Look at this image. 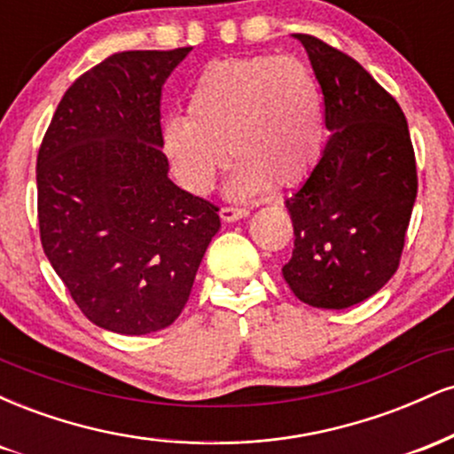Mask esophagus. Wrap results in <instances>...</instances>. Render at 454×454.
Here are the masks:
<instances>
[{"instance_id": "esophagus-1", "label": "esophagus", "mask_w": 454, "mask_h": 454, "mask_svg": "<svg viewBox=\"0 0 454 454\" xmlns=\"http://www.w3.org/2000/svg\"><path fill=\"white\" fill-rule=\"evenodd\" d=\"M249 211L245 207H222L220 209V217L223 222H237L241 217H247Z\"/></svg>"}]
</instances>
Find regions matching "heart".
Segmentation results:
<instances>
[{"instance_id": "heart-1", "label": "heart", "mask_w": 454, "mask_h": 454, "mask_svg": "<svg viewBox=\"0 0 454 454\" xmlns=\"http://www.w3.org/2000/svg\"><path fill=\"white\" fill-rule=\"evenodd\" d=\"M325 140L322 98L309 66L293 55L232 57L207 66L187 93L185 119L161 128V151L192 194H207L222 166L234 164L239 196L303 184Z\"/></svg>"}]
</instances>
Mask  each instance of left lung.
<instances>
[{
	"label": "left lung",
	"mask_w": 454,
	"mask_h": 454,
	"mask_svg": "<svg viewBox=\"0 0 454 454\" xmlns=\"http://www.w3.org/2000/svg\"><path fill=\"white\" fill-rule=\"evenodd\" d=\"M294 38L320 82L331 138L286 200L294 249L281 273L303 303L346 309L399 269L419 190L414 147L397 100L356 59L316 35Z\"/></svg>",
	"instance_id": "left-lung-1"
}]
</instances>
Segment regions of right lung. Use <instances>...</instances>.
Here are the masks:
<instances>
[{"label":"right lung","instance_id":"add662e5","mask_svg":"<svg viewBox=\"0 0 454 454\" xmlns=\"http://www.w3.org/2000/svg\"><path fill=\"white\" fill-rule=\"evenodd\" d=\"M190 51L106 57L64 93L38 151L46 258L78 309L119 335L173 325L220 231V209L176 187L161 151V85Z\"/></svg>","mask_w":454,"mask_h":454}]
</instances>
